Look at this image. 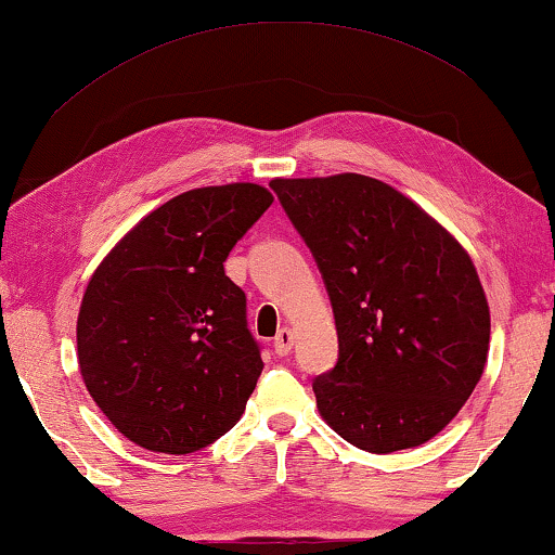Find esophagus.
Here are the masks:
<instances>
[{"mask_svg":"<svg viewBox=\"0 0 555 555\" xmlns=\"http://www.w3.org/2000/svg\"><path fill=\"white\" fill-rule=\"evenodd\" d=\"M293 341H295L293 331L291 328H280L278 336H275V341H272V349H275L278 357H285V354H291Z\"/></svg>","mask_w":555,"mask_h":555,"instance_id":"34e87169","label":"esophagus"}]
</instances>
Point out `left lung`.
Instances as JSON below:
<instances>
[{"label":"left lung","mask_w":555,"mask_h":555,"mask_svg":"<svg viewBox=\"0 0 555 555\" xmlns=\"http://www.w3.org/2000/svg\"><path fill=\"white\" fill-rule=\"evenodd\" d=\"M339 334L313 379L321 418L357 449H413L456 418L487 364L489 306L469 251L377 178H275Z\"/></svg>","instance_id":"1"}]
</instances>
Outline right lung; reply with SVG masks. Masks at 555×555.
<instances>
[{
  "label": "right lung",
  "instance_id": "obj_1",
  "mask_svg": "<svg viewBox=\"0 0 555 555\" xmlns=\"http://www.w3.org/2000/svg\"><path fill=\"white\" fill-rule=\"evenodd\" d=\"M270 204L257 183L185 191L93 270L76 323L78 370L112 426L142 449L193 453L242 418L262 359L224 262Z\"/></svg>",
  "mask_w": 555,
  "mask_h": 555
}]
</instances>
